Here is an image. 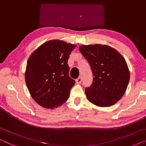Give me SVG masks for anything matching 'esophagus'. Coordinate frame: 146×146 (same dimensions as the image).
I'll use <instances>...</instances> for the list:
<instances>
[{"label":"esophagus","instance_id":"1","mask_svg":"<svg viewBox=\"0 0 146 146\" xmlns=\"http://www.w3.org/2000/svg\"><path fill=\"white\" fill-rule=\"evenodd\" d=\"M75 82L77 83V84H80V83H81L82 82V77H79L78 78L75 80Z\"/></svg>","mask_w":146,"mask_h":146}]
</instances>
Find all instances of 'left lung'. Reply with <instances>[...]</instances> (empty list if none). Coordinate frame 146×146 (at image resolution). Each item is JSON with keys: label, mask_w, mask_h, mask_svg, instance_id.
Returning <instances> with one entry per match:
<instances>
[{"label": "left lung", "mask_w": 146, "mask_h": 146, "mask_svg": "<svg viewBox=\"0 0 146 146\" xmlns=\"http://www.w3.org/2000/svg\"><path fill=\"white\" fill-rule=\"evenodd\" d=\"M79 50L93 74L91 86L85 90L88 101L101 107L114 105L124 95L130 79L125 60L106 45H82Z\"/></svg>", "instance_id": "8db88e82"}]
</instances>
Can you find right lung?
Listing matches in <instances>:
<instances>
[{"instance_id": "obj_1", "label": "right lung", "mask_w": 146, "mask_h": 146, "mask_svg": "<svg viewBox=\"0 0 146 146\" xmlns=\"http://www.w3.org/2000/svg\"><path fill=\"white\" fill-rule=\"evenodd\" d=\"M77 45L49 40L32 53L25 77L32 98L40 106L54 108L68 100L75 80L69 77L68 61Z\"/></svg>"}]
</instances>
